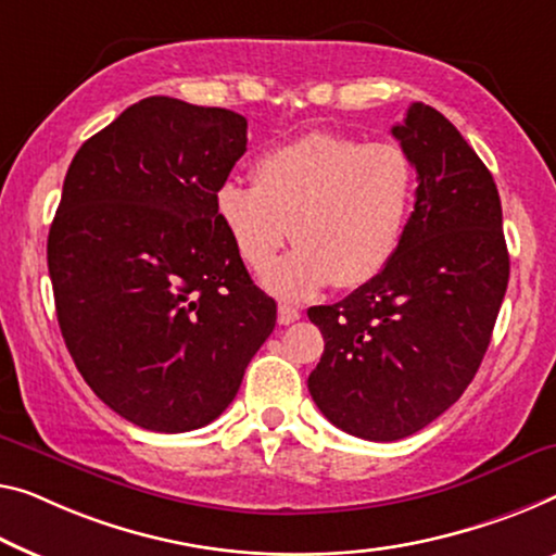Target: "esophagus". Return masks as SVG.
Here are the masks:
<instances>
[{"label": "esophagus", "instance_id": "obj_1", "mask_svg": "<svg viewBox=\"0 0 556 556\" xmlns=\"http://www.w3.org/2000/svg\"><path fill=\"white\" fill-rule=\"evenodd\" d=\"M302 314H300V309H296V306H292V304H287V302H281L279 304V309H277V321L281 327H287V325H294L296 319H300Z\"/></svg>", "mask_w": 556, "mask_h": 556}]
</instances>
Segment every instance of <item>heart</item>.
<instances>
[{"label": "heart", "instance_id": "heart-1", "mask_svg": "<svg viewBox=\"0 0 556 556\" xmlns=\"http://www.w3.org/2000/svg\"><path fill=\"white\" fill-rule=\"evenodd\" d=\"M417 199V167L402 147L312 131L264 152L252 187L225 181L214 214L239 260L264 271V287L302 300L321 287H362L392 264L407 237Z\"/></svg>", "mask_w": 556, "mask_h": 556}]
</instances>
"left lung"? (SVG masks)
Wrapping results in <instances>:
<instances>
[{
    "mask_svg": "<svg viewBox=\"0 0 556 556\" xmlns=\"http://www.w3.org/2000/svg\"><path fill=\"white\" fill-rule=\"evenodd\" d=\"M392 135L419 181L407 237L377 279L306 312L325 337L312 400L369 442L419 432L459 400L509 281L500 192L467 139L421 102Z\"/></svg>",
    "mask_w": 556,
    "mask_h": 556,
    "instance_id": "1",
    "label": "left lung"
}]
</instances>
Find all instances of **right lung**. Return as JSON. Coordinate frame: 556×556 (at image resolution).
<instances>
[{"mask_svg":"<svg viewBox=\"0 0 556 556\" xmlns=\"http://www.w3.org/2000/svg\"><path fill=\"white\" fill-rule=\"evenodd\" d=\"M244 152L242 114L147 97L66 169L47 239L56 319L92 392L142 429L217 419L275 329L214 214Z\"/></svg>","mask_w":556,"mask_h":556,"instance_id":"1","label":"right lung"}]
</instances>
